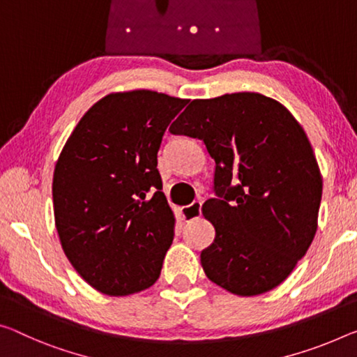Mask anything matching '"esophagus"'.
Here are the masks:
<instances>
[{
    "instance_id": "1",
    "label": "esophagus",
    "mask_w": 357,
    "mask_h": 357,
    "mask_svg": "<svg viewBox=\"0 0 357 357\" xmlns=\"http://www.w3.org/2000/svg\"><path fill=\"white\" fill-rule=\"evenodd\" d=\"M202 213V202H194L190 203L188 206H183L181 208V214H183L184 220H192V219H197L200 216Z\"/></svg>"
}]
</instances>
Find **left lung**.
Masks as SVG:
<instances>
[{
  "mask_svg": "<svg viewBox=\"0 0 357 357\" xmlns=\"http://www.w3.org/2000/svg\"><path fill=\"white\" fill-rule=\"evenodd\" d=\"M169 132L203 139L216 162L219 199L202 206L216 230L200 254L208 280L240 297L275 289L318 229L322 178L301 123L280 101L238 92L192 100Z\"/></svg>",
  "mask_w": 357,
  "mask_h": 357,
  "instance_id": "1",
  "label": "left lung"
}]
</instances>
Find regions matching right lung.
Here are the masks:
<instances>
[{
    "label": "right lung",
    "mask_w": 357,
    "mask_h": 357,
    "mask_svg": "<svg viewBox=\"0 0 357 357\" xmlns=\"http://www.w3.org/2000/svg\"><path fill=\"white\" fill-rule=\"evenodd\" d=\"M185 105L154 90L112 92L81 117L56 158L52 199L60 245L101 294L132 296L160 276L174 214L162 192L157 152Z\"/></svg>",
    "instance_id": "obj_1"
}]
</instances>
